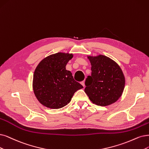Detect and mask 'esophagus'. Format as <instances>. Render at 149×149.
Here are the masks:
<instances>
[{
    "mask_svg": "<svg viewBox=\"0 0 149 149\" xmlns=\"http://www.w3.org/2000/svg\"><path fill=\"white\" fill-rule=\"evenodd\" d=\"M81 84L82 85H83L84 87H85V81H82L81 82Z\"/></svg>",
    "mask_w": 149,
    "mask_h": 149,
    "instance_id": "obj_1",
    "label": "esophagus"
}]
</instances>
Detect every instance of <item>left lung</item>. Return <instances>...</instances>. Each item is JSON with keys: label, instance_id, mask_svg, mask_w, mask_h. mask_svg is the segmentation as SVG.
I'll return each mask as SVG.
<instances>
[{"label": "left lung", "instance_id": "1", "mask_svg": "<svg viewBox=\"0 0 149 149\" xmlns=\"http://www.w3.org/2000/svg\"><path fill=\"white\" fill-rule=\"evenodd\" d=\"M91 75L85 80V92L97 106H106L116 102L123 91L125 79L120 66L104 55L88 56Z\"/></svg>", "mask_w": 149, "mask_h": 149}]
</instances>
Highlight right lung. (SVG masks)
<instances>
[{
    "label": "right lung",
    "mask_w": 149,
    "mask_h": 149,
    "mask_svg": "<svg viewBox=\"0 0 149 149\" xmlns=\"http://www.w3.org/2000/svg\"><path fill=\"white\" fill-rule=\"evenodd\" d=\"M72 54L57 53L38 64L33 76V90L38 101L47 107L57 109L69 104L75 92L84 86L76 81L65 65Z\"/></svg>",
    "instance_id": "right-lung-1"
}]
</instances>
